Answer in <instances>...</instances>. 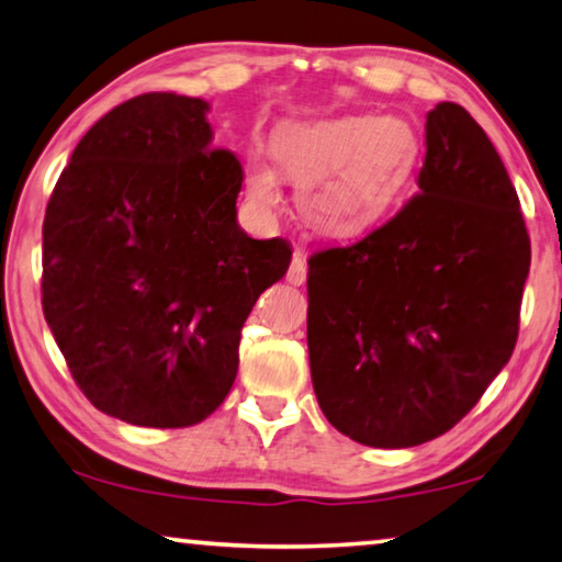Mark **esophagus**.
Listing matches in <instances>:
<instances>
[{"instance_id":"obj_1","label":"esophagus","mask_w":562,"mask_h":562,"mask_svg":"<svg viewBox=\"0 0 562 562\" xmlns=\"http://www.w3.org/2000/svg\"><path fill=\"white\" fill-rule=\"evenodd\" d=\"M305 280H307V259H305L303 249H297L295 257H292V262H290L288 282L297 284V288H300V284H305Z\"/></svg>"}]
</instances>
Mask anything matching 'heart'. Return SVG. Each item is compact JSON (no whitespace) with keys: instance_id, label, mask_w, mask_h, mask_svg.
<instances>
[{"instance_id":"obj_1","label":"heart","mask_w":562,"mask_h":562,"mask_svg":"<svg viewBox=\"0 0 562 562\" xmlns=\"http://www.w3.org/2000/svg\"><path fill=\"white\" fill-rule=\"evenodd\" d=\"M272 156L297 181V209L310 227L350 237L391 212L422 158V138L401 115H338L284 123ZM247 196L259 212L280 204V181L262 154L247 156Z\"/></svg>"}]
</instances>
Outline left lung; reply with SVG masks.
Returning <instances> with one entry per match:
<instances>
[{
    "label": "left lung",
    "instance_id": "left-lung-1",
    "mask_svg": "<svg viewBox=\"0 0 562 562\" xmlns=\"http://www.w3.org/2000/svg\"><path fill=\"white\" fill-rule=\"evenodd\" d=\"M527 272L505 164L462 105L439 103L414 199L307 259L310 375L325 418L375 449L449 431L513 356Z\"/></svg>",
    "mask_w": 562,
    "mask_h": 562
}]
</instances>
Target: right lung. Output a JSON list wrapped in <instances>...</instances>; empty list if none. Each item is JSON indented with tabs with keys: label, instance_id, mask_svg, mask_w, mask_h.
Masks as SVG:
<instances>
[{
	"label": "right lung",
	"instance_id": "obj_1",
	"mask_svg": "<svg viewBox=\"0 0 562 562\" xmlns=\"http://www.w3.org/2000/svg\"><path fill=\"white\" fill-rule=\"evenodd\" d=\"M209 103L146 93L105 113L49 196L42 313L75 383L150 429L204 422L232 389L257 297L284 278V239L237 224L241 166L214 148Z\"/></svg>",
	"mask_w": 562,
	"mask_h": 562
}]
</instances>
